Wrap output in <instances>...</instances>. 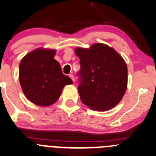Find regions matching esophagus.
<instances>
[{
  "label": "esophagus",
  "mask_w": 156,
  "mask_h": 156,
  "mask_svg": "<svg viewBox=\"0 0 156 156\" xmlns=\"http://www.w3.org/2000/svg\"><path fill=\"white\" fill-rule=\"evenodd\" d=\"M69 76L70 77V78H71V80H72L73 81V82H74V81H75V79H74V76L73 75V74H69Z\"/></svg>",
  "instance_id": "1"
}]
</instances>
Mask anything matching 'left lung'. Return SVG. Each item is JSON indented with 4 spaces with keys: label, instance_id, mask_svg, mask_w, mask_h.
Listing matches in <instances>:
<instances>
[{
    "label": "left lung",
    "instance_id": "left-lung-1",
    "mask_svg": "<svg viewBox=\"0 0 156 156\" xmlns=\"http://www.w3.org/2000/svg\"><path fill=\"white\" fill-rule=\"evenodd\" d=\"M80 69L78 91L90 109L106 111L116 106L127 88V66L114 49L95 44L90 49L76 48Z\"/></svg>",
    "mask_w": 156,
    "mask_h": 156
}]
</instances>
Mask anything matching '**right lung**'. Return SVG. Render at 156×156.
I'll return each mask as SVG.
<instances>
[{
	"label": "right lung",
	"mask_w": 156,
	"mask_h": 156,
	"mask_svg": "<svg viewBox=\"0 0 156 156\" xmlns=\"http://www.w3.org/2000/svg\"><path fill=\"white\" fill-rule=\"evenodd\" d=\"M53 50H35L20 63L19 79L26 97L34 104L47 106L60 97L63 87L72 80L63 74L60 63L53 59Z\"/></svg>",
	"instance_id": "1"
}]
</instances>
